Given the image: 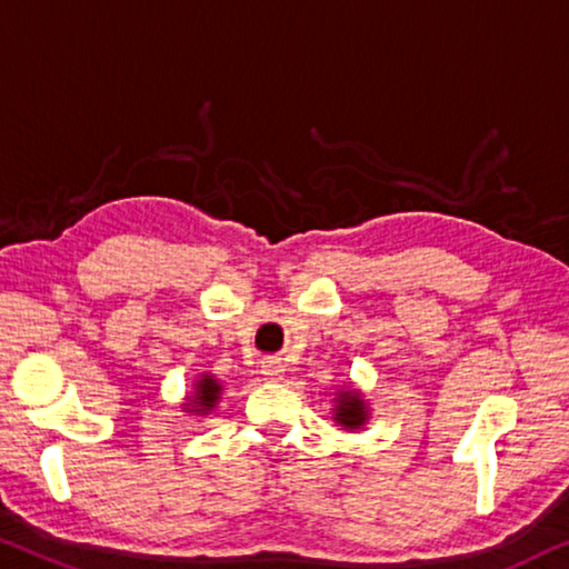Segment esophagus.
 <instances>
[{
  "label": "esophagus",
  "mask_w": 569,
  "mask_h": 569,
  "mask_svg": "<svg viewBox=\"0 0 569 569\" xmlns=\"http://www.w3.org/2000/svg\"><path fill=\"white\" fill-rule=\"evenodd\" d=\"M283 362L281 359H266L263 365H260V375H263L266 382H281L283 380Z\"/></svg>",
  "instance_id": "esophagus-1"
}]
</instances>
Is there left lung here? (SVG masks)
Segmentation results:
<instances>
[{
  "label": "left lung",
  "mask_w": 569,
  "mask_h": 569,
  "mask_svg": "<svg viewBox=\"0 0 569 569\" xmlns=\"http://www.w3.org/2000/svg\"><path fill=\"white\" fill-rule=\"evenodd\" d=\"M333 408H331V420L341 426V430H362L369 420V405L365 395L357 390L355 385L347 382L333 392Z\"/></svg>",
  "instance_id": "8db88e82"
}]
</instances>
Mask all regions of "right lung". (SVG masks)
<instances>
[{
    "instance_id": "add662e5",
    "label": "right lung",
    "mask_w": 569,
    "mask_h": 569,
    "mask_svg": "<svg viewBox=\"0 0 569 569\" xmlns=\"http://www.w3.org/2000/svg\"><path fill=\"white\" fill-rule=\"evenodd\" d=\"M222 398V382L210 372H202L192 382V390L184 395L182 412L192 415V418H207Z\"/></svg>"
}]
</instances>
